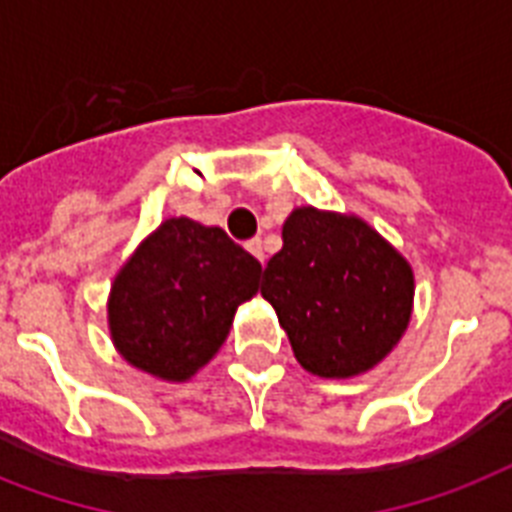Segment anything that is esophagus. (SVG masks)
I'll return each instance as SVG.
<instances>
[{"instance_id": "34e87169", "label": "esophagus", "mask_w": 512, "mask_h": 512, "mask_svg": "<svg viewBox=\"0 0 512 512\" xmlns=\"http://www.w3.org/2000/svg\"><path fill=\"white\" fill-rule=\"evenodd\" d=\"M247 249H249V252H252V255L257 257V260H260V263H265V249H263V241H260V239L247 241Z\"/></svg>"}]
</instances>
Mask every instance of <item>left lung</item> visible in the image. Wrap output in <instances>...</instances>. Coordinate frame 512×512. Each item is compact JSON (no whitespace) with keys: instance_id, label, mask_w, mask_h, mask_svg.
Masks as SVG:
<instances>
[{"instance_id":"1","label":"left lung","mask_w":512,"mask_h":512,"mask_svg":"<svg viewBox=\"0 0 512 512\" xmlns=\"http://www.w3.org/2000/svg\"><path fill=\"white\" fill-rule=\"evenodd\" d=\"M263 271L295 358L319 377H353L388 356L412 316V268L364 220L300 207Z\"/></svg>"}]
</instances>
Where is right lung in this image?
<instances>
[{"mask_svg": "<svg viewBox=\"0 0 512 512\" xmlns=\"http://www.w3.org/2000/svg\"><path fill=\"white\" fill-rule=\"evenodd\" d=\"M260 273L263 265L223 228L172 217L140 244L111 287L114 345L143 372L188 380L223 345Z\"/></svg>", "mask_w": 512, "mask_h": 512, "instance_id": "add662e5", "label": "right lung"}]
</instances>
